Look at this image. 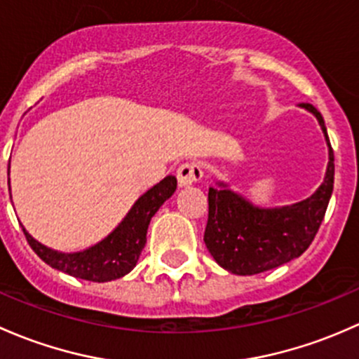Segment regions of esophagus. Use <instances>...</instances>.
I'll list each match as a JSON object with an SVG mask.
<instances>
[{"label": "esophagus", "mask_w": 359, "mask_h": 359, "mask_svg": "<svg viewBox=\"0 0 359 359\" xmlns=\"http://www.w3.org/2000/svg\"><path fill=\"white\" fill-rule=\"evenodd\" d=\"M204 171H202V165L198 162H184L176 171V178H178L180 187H188V184H194L197 181L202 180Z\"/></svg>", "instance_id": "obj_1"}]
</instances>
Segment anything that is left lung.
<instances>
[{
  "label": "left lung",
  "mask_w": 359,
  "mask_h": 359,
  "mask_svg": "<svg viewBox=\"0 0 359 359\" xmlns=\"http://www.w3.org/2000/svg\"><path fill=\"white\" fill-rule=\"evenodd\" d=\"M301 107L316 117L328 145L327 175L311 197L292 205L262 209L221 181L219 188H209L205 247L221 268L235 275H257L301 256L311 245L327 212L334 191V150L321 114L311 103Z\"/></svg>",
  "instance_id": "left-lung-1"
}]
</instances>
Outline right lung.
I'll list each match as a JSON object with an SVG mask.
<instances>
[{
	"label": "right lung",
	"mask_w": 359,
	"mask_h": 359,
	"mask_svg": "<svg viewBox=\"0 0 359 359\" xmlns=\"http://www.w3.org/2000/svg\"><path fill=\"white\" fill-rule=\"evenodd\" d=\"M175 176H165L161 183L143 194L131 207L119 226L109 236L81 252H58L43 245L24 230L31 249L51 268L90 282H110L128 275L138 262L140 254L147 243V230L152 216L176 191Z\"/></svg>",
	"instance_id": "add662e5"
}]
</instances>
